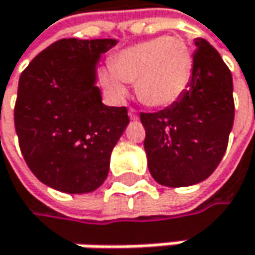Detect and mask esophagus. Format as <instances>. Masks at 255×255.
I'll return each mask as SVG.
<instances>
[{"mask_svg": "<svg viewBox=\"0 0 255 255\" xmlns=\"http://www.w3.org/2000/svg\"><path fill=\"white\" fill-rule=\"evenodd\" d=\"M128 116H130L131 121H137V118H139V115H137V112L134 109H128Z\"/></svg>", "mask_w": 255, "mask_h": 255, "instance_id": "34e87169", "label": "esophagus"}]
</instances>
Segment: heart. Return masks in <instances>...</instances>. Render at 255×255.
Instances as JSON below:
<instances>
[{
    "label": "heart",
    "instance_id": "obj_1",
    "mask_svg": "<svg viewBox=\"0 0 255 255\" xmlns=\"http://www.w3.org/2000/svg\"><path fill=\"white\" fill-rule=\"evenodd\" d=\"M110 68L102 75V84L113 96L124 98L125 82H136L139 101L162 109L176 104L187 92L193 55L182 38L159 36L124 48L112 59Z\"/></svg>",
    "mask_w": 255,
    "mask_h": 255
}]
</instances>
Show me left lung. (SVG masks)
Wrapping results in <instances>:
<instances>
[{
    "instance_id": "left-lung-1",
    "label": "left lung",
    "mask_w": 255,
    "mask_h": 255,
    "mask_svg": "<svg viewBox=\"0 0 255 255\" xmlns=\"http://www.w3.org/2000/svg\"><path fill=\"white\" fill-rule=\"evenodd\" d=\"M143 148L153 179L190 187L213 174L227 151L234 122L233 76L219 52L196 38L188 90L173 105L140 113Z\"/></svg>"
}]
</instances>
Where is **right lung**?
Masks as SVG:
<instances>
[{
	"mask_svg": "<svg viewBox=\"0 0 255 255\" xmlns=\"http://www.w3.org/2000/svg\"><path fill=\"white\" fill-rule=\"evenodd\" d=\"M116 39H59L21 73L15 105L19 148L53 190L82 194L109 176L110 156L130 122L125 107L102 104L98 64Z\"/></svg>",
	"mask_w": 255,
	"mask_h": 255,
	"instance_id": "right-lung-1",
	"label": "right lung"
}]
</instances>
